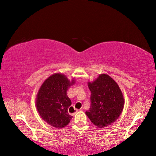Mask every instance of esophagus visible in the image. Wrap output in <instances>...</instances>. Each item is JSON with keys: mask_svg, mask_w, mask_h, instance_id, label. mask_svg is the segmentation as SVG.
<instances>
[{"mask_svg": "<svg viewBox=\"0 0 156 156\" xmlns=\"http://www.w3.org/2000/svg\"><path fill=\"white\" fill-rule=\"evenodd\" d=\"M72 108H74V113H72L73 115H74V114L76 113V112H78V111H79V110H78V109H76V108H74V107H72Z\"/></svg>", "mask_w": 156, "mask_h": 156, "instance_id": "34e87169", "label": "esophagus"}]
</instances>
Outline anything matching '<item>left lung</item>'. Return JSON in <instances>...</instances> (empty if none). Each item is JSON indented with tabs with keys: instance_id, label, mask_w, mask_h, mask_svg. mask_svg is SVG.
Instances as JSON below:
<instances>
[{
	"instance_id": "1",
	"label": "left lung",
	"mask_w": 156,
	"mask_h": 156,
	"mask_svg": "<svg viewBox=\"0 0 156 156\" xmlns=\"http://www.w3.org/2000/svg\"><path fill=\"white\" fill-rule=\"evenodd\" d=\"M91 92L90 107L86 115L94 125L106 127L121 114L124 98L118 84L107 74H101L93 82H88Z\"/></svg>"
}]
</instances>
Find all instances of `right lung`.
Instances as JSON below:
<instances>
[{
  "label": "right lung",
  "instance_id": "1",
  "mask_svg": "<svg viewBox=\"0 0 156 156\" xmlns=\"http://www.w3.org/2000/svg\"><path fill=\"white\" fill-rule=\"evenodd\" d=\"M73 84L74 80L70 82L64 75L55 74L46 79L39 90L36 100L37 111L43 120L52 127H64L72 118L68 113L72 102L67 90Z\"/></svg>",
  "mask_w": 156,
  "mask_h": 156
}]
</instances>
